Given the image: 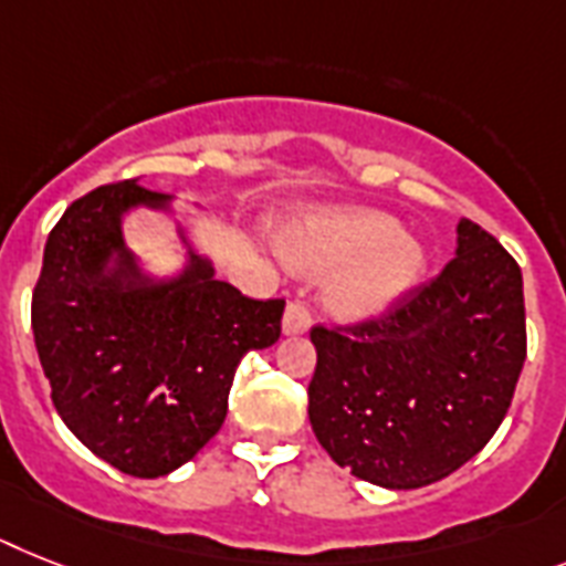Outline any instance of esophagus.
<instances>
[{"mask_svg": "<svg viewBox=\"0 0 566 566\" xmlns=\"http://www.w3.org/2000/svg\"><path fill=\"white\" fill-rule=\"evenodd\" d=\"M312 326V310L306 301H292L286 306V315H283V333L286 335H303L310 333Z\"/></svg>", "mask_w": 566, "mask_h": 566, "instance_id": "esophagus-1", "label": "esophagus"}]
</instances>
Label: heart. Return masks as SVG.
Masks as SVG:
<instances>
[{
  "label": "heart",
  "instance_id": "heart-1",
  "mask_svg": "<svg viewBox=\"0 0 566 566\" xmlns=\"http://www.w3.org/2000/svg\"><path fill=\"white\" fill-rule=\"evenodd\" d=\"M286 254L301 269H338L326 301L340 317L381 315L417 286L428 254L422 242L399 231L387 213L367 208H340L315 213L294 226Z\"/></svg>",
  "mask_w": 566,
  "mask_h": 566
}]
</instances>
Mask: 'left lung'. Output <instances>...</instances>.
<instances>
[{
    "label": "left lung",
    "instance_id": "8db88e82",
    "mask_svg": "<svg viewBox=\"0 0 566 566\" xmlns=\"http://www.w3.org/2000/svg\"><path fill=\"white\" fill-rule=\"evenodd\" d=\"M310 422L326 454L385 489L437 483L492 440L526 358L515 256L462 219L457 254L385 315L312 326Z\"/></svg>",
    "mask_w": 566,
    "mask_h": 566
}]
</instances>
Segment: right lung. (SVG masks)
Masks as SVG:
<instances>
[{"instance_id": "right-lung-1", "label": "right lung", "mask_w": 566, "mask_h": 566, "mask_svg": "<svg viewBox=\"0 0 566 566\" xmlns=\"http://www.w3.org/2000/svg\"><path fill=\"white\" fill-rule=\"evenodd\" d=\"M170 196L115 181L81 196L51 228L31 326L51 401L83 446L133 478H165L226 422L233 373L280 338L286 301H254L188 269L153 280L124 245L120 217Z\"/></svg>"}]
</instances>
